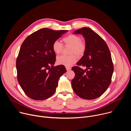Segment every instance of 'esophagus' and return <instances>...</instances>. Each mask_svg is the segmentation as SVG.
I'll return each instance as SVG.
<instances>
[{"instance_id": "esophagus-1", "label": "esophagus", "mask_w": 131, "mask_h": 131, "mask_svg": "<svg viewBox=\"0 0 131 131\" xmlns=\"http://www.w3.org/2000/svg\"><path fill=\"white\" fill-rule=\"evenodd\" d=\"M66 69L67 70H69L71 69V67L69 66H66Z\"/></svg>"}]
</instances>
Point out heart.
<instances>
[{
  "label": "heart",
  "instance_id": "heart-1",
  "mask_svg": "<svg viewBox=\"0 0 131 131\" xmlns=\"http://www.w3.org/2000/svg\"><path fill=\"white\" fill-rule=\"evenodd\" d=\"M62 40L65 45L70 46L69 52L71 54L59 56L57 58V62L59 64L69 66L77 61L75 53L79 57L84 54L86 49V43L81 40L80 36L74 34H70L66 36ZM52 47L53 51L57 54H60L63 49V44L58 40L53 42Z\"/></svg>",
  "mask_w": 131,
  "mask_h": 131
}]
</instances>
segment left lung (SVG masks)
<instances>
[{"instance_id": "8db88e82", "label": "left lung", "mask_w": 131, "mask_h": 131, "mask_svg": "<svg viewBox=\"0 0 131 131\" xmlns=\"http://www.w3.org/2000/svg\"><path fill=\"white\" fill-rule=\"evenodd\" d=\"M84 37L86 49L84 55L72 70L75 76L71 81L76 94L85 100L101 96L111 83L114 65L108 47L104 40L90 28L83 27L74 31ZM79 66L86 67L85 70Z\"/></svg>"}]
</instances>
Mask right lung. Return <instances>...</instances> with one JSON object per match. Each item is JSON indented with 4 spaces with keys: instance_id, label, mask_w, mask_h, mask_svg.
<instances>
[{
    "instance_id": "obj_1",
    "label": "right lung",
    "mask_w": 131,
    "mask_h": 131,
    "mask_svg": "<svg viewBox=\"0 0 131 131\" xmlns=\"http://www.w3.org/2000/svg\"><path fill=\"white\" fill-rule=\"evenodd\" d=\"M67 30L42 28L29 36L22 43L16 61L17 79L29 98L46 100L56 91L60 77L66 71L64 65L54 66V41Z\"/></svg>"
}]
</instances>
